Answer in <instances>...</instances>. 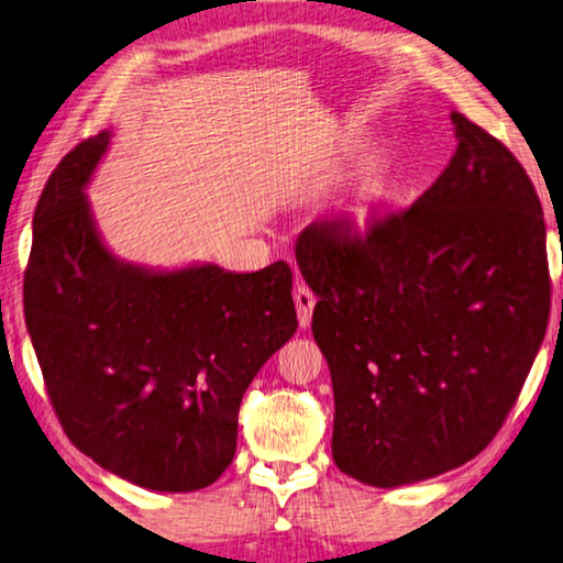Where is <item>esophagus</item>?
Segmentation results:
<instances>
[{
	"label": "esophagus",
	"mask_w": 563,
	"mask_h": 563,
	"mask_svg": "<svg viewBox=\"0 0 563 563\" xmlns=\"http://www.w3.org/2000/svg\"><path fill=\"white\" fill-rule=\"evenodd\" d=\"M292 298H295V308H298L300 328H308L312 318V308H316V295H312L310 288H305V285H298Z\"/></svg>",
	"instance_id": "obj_1"
}]
</instances>
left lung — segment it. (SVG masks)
Wrapping results in <instances>:
<instances>
[{
  "mask_svg": "<svg viewBox=\"0 0 563 563\" xmlns=\"http://www.w3.org/2000/svg\"><path fill=\"white\" fill-rule=\"evenodd\" d=\"M456 151L405 211L365 231L318 218L295 258L335 395L332 460L369 487L432 479L501 430L544 342L539 196L511 151L452 111Z\"/></svg>",
  "mask_w": 563,
  "mask_h": 563,
  "instance_id": "left-lung-1",
  "label": "left lung"
}]
</instances>
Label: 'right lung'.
I'll return each mask as SVG.
<instances>
[{"label": "right lung", "mask_w": 563, "mask_h": 563, "mask_svg": "<svg viewBox=\"0 0 563 563\" xmlns=\"http://www.w3.org/2000/svg\"><path fill=\"white\" fill-rule=\"evenodd\" d=\"M111 131L81 141L34 211L24 318L46 393L76 450L154 492H196L233 462L247 385L298 330L292 271L113 255L84 188Z\"/></svg>", "instance_id": "obj_1"}]
</instances>
